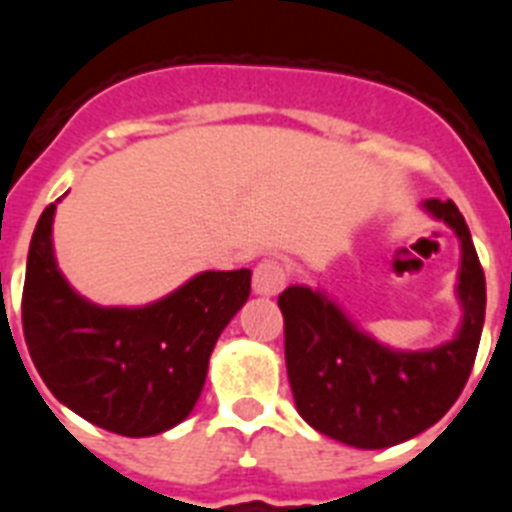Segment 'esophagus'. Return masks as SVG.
I'll use <instances>...</instances> for the list:
<instances>
[{
    "instance_id": "34e87169",
    "label": "esophagus",
    "mask_w": 512,
    "mask_h": 512,
    "mask_svg": "<svg viewBox=\"0 0 512 512\" xmlns=\"http://www.w3.org/2000/svg\"><path fill=\"white\" fill-rule=\"evenodd\" d=\"M287 284V269L279 261H261L253 271V292L264 297L279 295Z\"/></svg>"
}]
</instances>
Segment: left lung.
Masks as SVG:
<instances>
[{
  "label": "left lung",
  "instance_id": "1",
  "mask_svg": "<svg viewBox=\"0 0 512 512\" xmlns=\"http://www.w3.org/2000/svg\"><path fill=\"white\" fill-rule=\"evenodd\" d=\"M423 207L461 241L456 295L464 320L454 341L395 351L356 328L320 289L295 284L279 295L297 410L315 431L356 449H387L438 423L459 400L477 356L487 295L472 235L451 200H425Z\"/></svg>",
  "mask_w": 512,
  "mask_h": 512
}]
</instances>
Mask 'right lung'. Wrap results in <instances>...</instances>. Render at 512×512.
Returning <instances> with one entry per match:
<instances>
[{"instance_id": "add662e5", "label": "right lung", "mask_w": 512, "mask_h": 512, "mask_svg": "<svg viewBox=\"0 0 512 512\" xmlns=\"http://www.w3.org/2000/svg\"><path fill=\"white\" fill-rule=\"evenodd\" d=\"M56 202L40 215L27 253L22 330L30 359L56 400L104 431H169L192 413L212 348L251 295V271H202L133 310L92 305L56 266Z\"/></svg>"}]
</instances>
